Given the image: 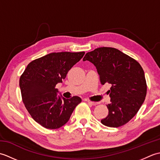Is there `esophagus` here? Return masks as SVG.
I'll use <instances>...</instances> for the list:
<instances>
[{
  "mask_svg": "<svg viewBox=\"0 0 160 160\" xmlns=\"http://www.w3.org/2000/svg\"><path fill=\"white\" fill-rule=\"evenodd\" d=\"M87 102L89 103V104H91V105H93V106H95V105H96V104H98V102H91V101H90V100H88Z\"/></svg>",
  "mask_w": 160,
  "mask_h": 160,
  "instance_id": "1",
  "label": "esophagus"
}]
</instances>
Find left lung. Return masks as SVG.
<instances>
[{"label": "left lung", "instance_id": "1", "mask_svg": "<svg viewBox=\"0 0 160 160\" xmlns=\"http://www.w3.org/2000/svg\"><path fill=\"white\" fill-rule=\"evenodd\" d=\"M94 64L102 84H110L108 114L101 120L108 127H119L133 118L147 95L144 70L136 60L112 47H100L84 56Z\"/></svg>", "mask_w": 160, "mask_h": 160}]
</instances>
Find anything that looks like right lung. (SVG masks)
<instances>
[{
    "instance_id": "add662e5",
    "label": "right lung",
    "mask_w": 160,
    "mask_h": 160,
    "mask_svg": "<svg viewBox=\"0 0 160 160\" xmlns=\"http://www.w3.org/2000/svg\"><path fill=\"white\" fill-rule=\"evenodd\" d=\"M84 52L51 53L30 62L20 78L23 103L32 118L43 127L59 128L69 121L82 102L78 96L66 99L56 85L62 82Z\"/></svg>"
}]
</instances>
